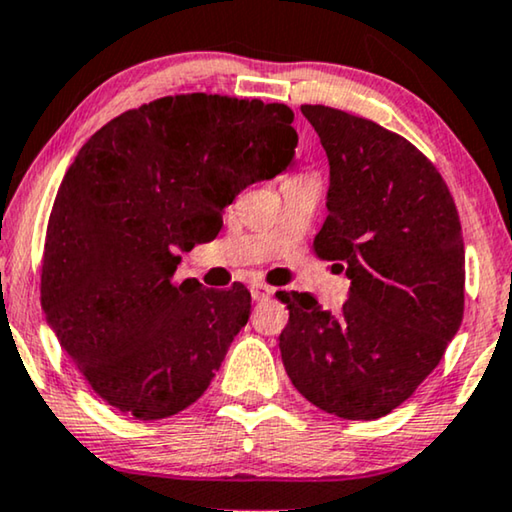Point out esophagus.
Here are the masks:
<instances>
[{
    "label": "esophagus",
    "instance_id": "34e87169",
    "mask_svg": "<svg viewBox=\"0 0 512 512\" xmlns=\"http://www.w3.org/2000/svg\"><path fill=\"white\" fill-rule=\"evenodd\" d=\"M250 294H253L255 301H264L273 294V287L264 285V283H253V285H250Z\"/></svg>",
    "mask_w": 512,
    "mask_h": 512
}]
</instances>
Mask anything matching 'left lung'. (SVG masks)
<instances>
[{"mask_svg":"<svg viewBox=\"0 0 512 512\" xmlns=\"http://www.w3.org/2000/svg\"><path fill=\"white\" fill-rule=\"evenodd\" d=\"M301 113L329 160L327 220L315 253L343 262L348 301L322 311L278 292V345L292 385L343 420H378L436 369L464 318V239L455 199L413 143L322 104Z\"/></svg>","mask_w":512,"mask_h":512,"instance_id":"left-lung-1","label":"left lung"}]
</instances>
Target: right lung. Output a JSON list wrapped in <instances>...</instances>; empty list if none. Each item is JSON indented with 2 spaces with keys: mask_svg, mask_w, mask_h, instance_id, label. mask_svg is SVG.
Listing matches in <instances>:
<instances>
[{
  "mask_svg": "<svg viewBox=\"0 0 512 512\" xmlns=\"http://www.w3.org/2000/svg\"><path fill=\"white\" fill-rule=\"evenodd\" d=\"M285 104L162 97L95 132L50 211L41 306L88 385L136 420H162L211 385L250 318V292L176 285L178 250L236 194L292 162Z\"/></svg>",
  "mask_w": 512,
  "mask_h": 512,
  "instance_id": "add662e5",
  "label": "right lung"
}]
</instances>
